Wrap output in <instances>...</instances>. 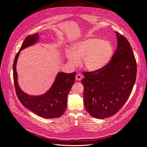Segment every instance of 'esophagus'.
<instances>
[{"label": "esophagus", "instance_id": "1", "mask_svg": "<svg viewBox=\"0 0 147 147\" xmlns=\"http://www.w3.org/2000/svg\"><path fill=\"white\" fill-rule=\"evenodd\" d=\"M76 79L78 81H80L82 80V76L80 74H78L76 76Z\"/></svg>", "mask_w": 147, "mask_h": 147}]
</instances>
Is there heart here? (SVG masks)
<instances>
[{
  "label": "heart",
  "instance_id": "heart-1",
  "mask_svg": "<svg viewBox=\"0 0 147 147\" xmlns=\"http://www.w3.org/2000/svg\"><path fill=\"white\" fill-rule=\"evenodd\" d=\"M113 52V47L110 42L92 37L74 43L67 58L75 66L79 64L78 60L82 59V66L86 70L95 71L102 69L110 62Z\"/></svg>",
  "mask_w": 147,
  "mask_h": 147
}]
</instances>
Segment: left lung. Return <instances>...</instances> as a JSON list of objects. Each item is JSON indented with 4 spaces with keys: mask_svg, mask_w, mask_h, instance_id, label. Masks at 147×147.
<instances>
[{
    "mask_svg": "<svg viewBox=\"0 0 147 147\" xmlns=\"http://www.w3.org/2000/svg\"><path fill=\"white\" fill-rule=\"evenodd\" d=\"M117 50L110 62L95 71L84 72V104L97 119L115 115L125 105L134 86L137 63L127 38L116 32Z\"/></svg>",
    "mask_w": 147,
    "mask_h": 147,
    "instance_id": "left-lung-1",
    "label": "left lung"
}]
</instances>
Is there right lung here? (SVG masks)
<instances>
[{"instance_id": "1", "label": "right lung", "mask_w": 147, "mask_h": 147, "mask_svg": "<svg viewBox=\"0 0 147 147\" xmlns=\"http://www.w3.org/2000/svg\"><path fill=\"white\" fill-rule=\"evenodd\" d=\"M38 38V33L28 36L16 55L13 79L16 94L21 104L34 114L44 118H57L62 116L66 109L67 94L74 83L76 72L69 74L59 72L50 90L41 96L28 95L21 89L18 84L16 65L20 51L35 44Z\"/></svg>"}]
</instances>
